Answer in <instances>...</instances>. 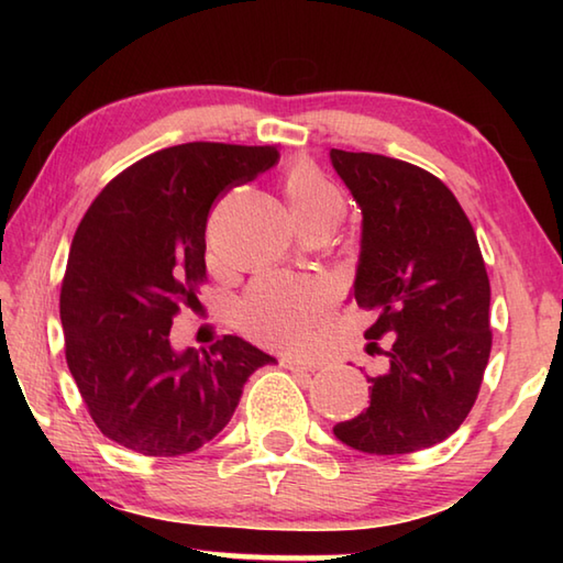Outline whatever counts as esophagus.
<instances>
[{"label":"esophagus","mask_w":563,"mask_h":563,"mask_svg":"<svg viewBox=\"0 0 563 563\" xmlns=\"http://www.w3.org/2000/svg\"><path fill=\"white\" fill-rule=\"evenodd\" d=\"M280 365L285 369H297V373H314V369L319 367L317 363H307V361H302V357H297L292 353L280 355Z\"/></svg>","instance_id":"1"}]
</instances>
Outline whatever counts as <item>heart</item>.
<instances>
[{
    "mask_svg": "<svg viewBox=\"0 0 563 563\" xmlns=\"http://www.w3.org/2000/svg\"><path fill=\"white\" fill-rule=\"evenodd\" d=\"M283 194L302 227L339 220L343 198L339 188L312 162H295L283 176ZM331 305V290L321 280L292 275H263L239 302L236 321L249 336L271 345H305Z\"/></svg>",
    "mask_w": 563,
    "mask_h": 563,
    "instance_id": "obj_1",
    "label": "heart"
}]
</instances>
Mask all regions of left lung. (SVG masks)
<instances>
[{
  "label": "left lung",
  "mask_w": 563,
  "mask_h": 563,
  "mask_svg": "<svg viewBox=\"0 0 563 563\" xmlns=\"http://www.w3.org/2000/svg\"><path fill=\"white\" fill-rule=\"evenodd\" d=\"M331 164L363 212L353 300L375 314L367 353L385 355L367 375L369 406L333 435L367 454L433 448L472 411L492 353V285L474 227L421 166L343 150Z\"/></svg>",
  "instance_id": "left-lung-1"
}]
</instances>
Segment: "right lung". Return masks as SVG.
Segmentation results:
<instances>
[{
  "label": "right lung",
  "mask_w": 563,
  "mask_h": 563,
  "mask_svg": "<svg viewBox=\"0 0 563 563\" xmlns=\"http://www.w3.org/2000/svg\"><path fill=\"white\" fill-rule=\"evenodd\" d=\"M278 147L186 142L128 166L84 214L59 292L65 357L101 433L150 457L194 452L230 423L275 357L239 336L174 351L169 331L206 283L212 202L254 181Z\"/></svg>",
  "instance_id": "1"
}]
</instances>
